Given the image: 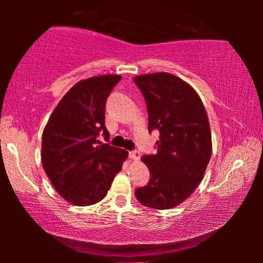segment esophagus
Segmentation results:
<instances>
[{
  "label": "esophagus",
  "mask_w": 263,
  "mask_h": 263,
  "mask_svg": "<svg viewBox=\"0 0 263 263\" xmlns=\"http://www.w3.org/2000/svg\"><path fill=\"white\" fill-rule=\"evenodd\" d=\"M129 158L133 160H139L140 159V152L139 151H132L129 152Z\"/></svg>",
  "instance_id": "esophagus-1"
}]
</instances>
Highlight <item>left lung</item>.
Segmentation results:
<instances>
[{"instance_id": "obj_1", "label": "left lung", "mask_w": 263, "mask_h": 263, "mask_svg": "<svg viewBox=\"0 0 263 263\" xmlns=\"http://www.w3.org/2000/svg\"><path fill=\"white\" fill-rule=\"evenodd\" d=\"M134 81L145 97L148 132L160 134L157 154L141 158L151 178L135 196L146 207L170 210L192 195L210 163L207 112L195 89L176 75L161 71L138 75Z\"/></svg>"}]
</instances>
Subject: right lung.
<instances>
[{
  "label": "right lung",
  "instance_id": "1",
  "mask_svg": "<svg viewBox=\"0 0 263 263\" xmlns=\"http://www.w3.org/2000/svg\"><path fill=\"white\" fill-rule=\"evenodd\" d=\"M122 77L85 79L68 91L46 123L42 139V164L56 192L75 206H91L106 196L127 159V151L102 143L105 103Z\"/></svg>",
  "mask_w": 263,
  "mask_h": 263
}]
</instances>
